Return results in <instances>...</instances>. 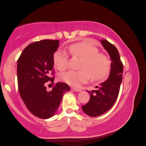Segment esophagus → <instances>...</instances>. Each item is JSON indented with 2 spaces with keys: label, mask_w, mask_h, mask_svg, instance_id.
Segmentation results:
<instances>
[{
  "label": "esophagus",
  "mask_w": 146,
  "mask_h": 146,
  "mask_svg": "<svg viewBox=\"0 0 146 146\" xmlns=\"http://www.w3.org/2000/svg\"><path fill=\"white\" fill-rule=\"evenodd\" d=\"M72 90H74L75 92H80L81 91V89H80V88H75V87H72Z\"/></svg>",
  "instance_id": "esophagus-1"
}]
</instances>
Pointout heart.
<instances>
[{"label":"heart","instance_id":"heart-1","mask_svg":"<svg viewBox=\"0 0 146 146\" xmlns=\"http://www.w3.org/2000/svg\"><path fill=\"white\" fill-rule=\"evenodd\" d=\"M70 53L82 59L79 65L80 71H69L60 76L62 81L73 86H79L86 82L88 79L99 81L106 78L109 73L110 61L108 57L94 45L80 42L70 45ZM53 63L57 69L64 71L68 63V55L64 51L58 49L53 54Z\"/></svg>","mask_w":146,"mask_h":146}]
</instances>
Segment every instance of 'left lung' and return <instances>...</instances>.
<instances>
[{
	"instance_id": "obj_1",
	"label": "left lung",
	"mask_w": 146,
	"mask_h": 146,
	"mask_svg": "<svg viewBox=\"0 0 146 146\" xmlns=\"http://www.w3.org/2000/svg\"><path fill=\"white\" fill-rule=\"evenodd\" d=\"M101 43L110 57L111 64L108 78L96 86V90L88 91L90 100L82 106L83 111L90 117H98L108 111L116 102L122 82L123 64L117 48L107 41L101 40Z\"/></svg>"
}]
</instances>
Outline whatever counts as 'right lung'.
I'll use <instances>...</instances> for the list:
<instances>
[{
    "label": "right lung",
    "mask_w": 146,
    "mask_h": 146,
    "mask_svg": "<svg viewBox=\"0 0 146 146\" xmlns=\"http://www.w3.org/2000/svg\"><path fill=\"white\" fill-rule=\"evenodd\" d=\"M59 40H43L28 45L17 62L18 86L25 106L35 116L48 119L56 114L64 93L69 91L67 84L58 82L51 91L46 90L47 82L53 84V53Z\"/></svg>",
    "instance_id": "add662e5"
}]
</instances>
